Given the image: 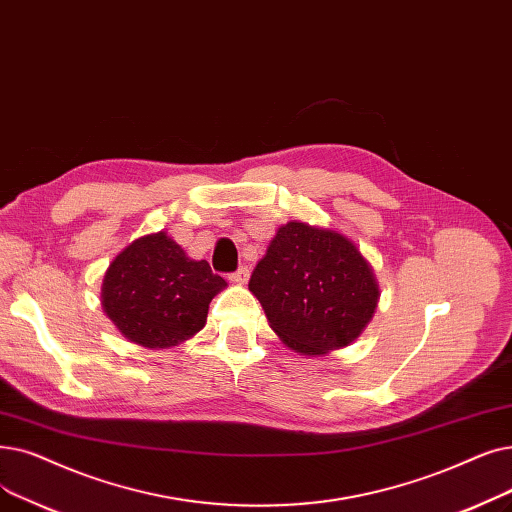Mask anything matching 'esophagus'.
<instances>
[{"mask_svg":"<svg viewBox=\"0 0 512 512\" xmlns=\"http://www.w3.org/2000/svg\"><path fill=\"white\" fill-rule=\"evenodd\" d=\"M230 280L236 282V284L247 282L249 280V268H247V265H240V268L234 274H230Z\"/></svg>","mask_w":512,"mask_h":512,"instance_id":"obj_1","label":"esophagus"}]
</instances>
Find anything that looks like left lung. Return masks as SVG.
I'll return each mask as SVG.
<instances>
[{
  "label": "left lung",
  "instance_id": "obj_1",
  "mask_svg": "<svg viewBox=\"0 0 512 512\" xmlns=\"http://www.w3.org/2000/svg\"><path fill=\"white\" fill-rule=\"evenodd\" d=\"M249 288L276 335L305 355L349 345L379 301L374 274L355 244L299 221L278 230Z\"/></svg>",
  "mask_w": 512,
  "mask_h": 512
}]
</instances>
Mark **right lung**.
I'll use <instances>...</instances> for the list:
<instances>
[{
  "label": "right lung",
  "instance_id": "add662e5",
  "mask_svg": "<svg viewBox=\"0 0 512 512\" xmlns=\"http://www.w3.org/2000/svg\"><path fill=\"white\" fill-rule=\"evenodd\" d=\"M226 280L188 259L165 232L133 240L110 263L102 305L123 335L142 347H171L205 326L207 309Z\"/></svg>",
  "mask_w": 512,
  "mask_h": 512
}]
</instances>
